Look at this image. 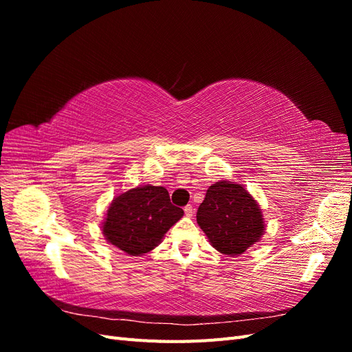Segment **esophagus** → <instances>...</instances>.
Here are the masks:
<instances>
[{"instance_id":"obj_1","label":"esophagus","mask_w":352,"mask_h":352,"mask_svg":"<svg viewBox=\"0 0 352 352\" xmlns=\"http://www.w3.org/2000/svg\"><path fill=\"white\" fill-rule=\"evenodd\" d=\"M184 211H185V214H186L188 217H192V216H194V207L190 206V204H188V206L184 208Z\"/></svg>"}]
</instances>
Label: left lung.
Listing matches in <instances>:
<instances>
[{
    "instance_id": "1",
    "label": "left lung",
    "mask_w": 352,
    "mask_h": 352,
    "mask_svg": "<svg viewBox=\"0 0 352 352\" xmlns=\"http://www.w3.org/2000/svg\"><path fill=\"white\" fill-rule=\"evenodd\" d=\"M197 221L212 247L229 257L247 251L264 232L257 202L242 185L228 180L208 188L198 207Z\"/></svg>"
}]
</instances>
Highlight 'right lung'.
Wrapping results in <instances>:
<instances>
[{
    "mask_svg": "<svg viewBox=\"0 0 352 352\" xmlns=\"http://www.w3.org/2000/svg\"><path fill=\"white\" fill-rule=\"evenodd\" d=\"M182 216L184 210L170 202L166 188L144 185L113 199L102 233L114 247L135 257L154 250Z\"/></svg>",
    "mask_w": 352,
    "mask_h": 352,
    "instance_id": "add662e5",
    "label": "right lung"
}]
</instances>
